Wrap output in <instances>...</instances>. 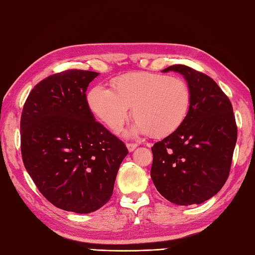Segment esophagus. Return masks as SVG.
I'll return each mask as SVG.
<instances>
[{"mask_svg": "<svg viewBox=\"0 0 255 255\" xmlns=\"http://www.w3.org/2000/svg\"><path fill=\"white\" fill-rule=\"evenodd\" d=\"M127 147H128V150L129 152H133L137 147V144L136 143H128L127 144Z\"/></svg>", "mask_w": 255, "mask_h": 255, "instance_id": "esophagus-1", "label": "esophagus"}]
</instances>
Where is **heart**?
I'll return each mask as SVG.
<instances>
[{
	"label": "heart",
	"mask_w": 255,
	"mask_h": 255,
	"mask_svg": "<svg viewBox=\"0 0 255 255\" xmlns=\"http://www.w3.org/2000/svg\"><path fill=\"white\" fill-rule=\"evenodd\" d=\"M91 111L113 131L122 128L131 113L133 133L155 137L179 128L191 107V90L184 79L151 72H133L114 80L113 89L97 85L88 94Z\"/></svg>",
	"instance_id": "b5f03b06"
}]
</instances>
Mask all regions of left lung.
I'll use <instances>...</instances> for the list:
<instances>
[{
    "label": "left lung",
    "mask_w": 255,
    "mask_h": 255,
    "mask_svg": "<svg viewBox=\"0 0 255 255\" xmlns=\"http://www.w3.org/2000/svg\"><path fill=\"white\" fill-rule=\"evenodd\" d=\"M191 90L183 124L152 146L151 177L156 190L177 205L200 204L227 182L238 138L232 104L210 76L186 65H172Z\"/></svg>",
    "instance_id": "8db88e82"
}]
</instances>
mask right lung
<instances>
[{"label":"right lung","mask_w":255,"mask_h":255,"mask_svg":"<svg viewBox=\"0 0 255 255\" xmlns=\"http://www.w3.org/2000/svg\"><path fill=\"white\" fill-rule=\"evenodd\" d=\"M99 73L68 70L37 83L24 103L21 152L42 195L56 208L91 213L109 202L128 148L95 121L86 100Z\"/></svg>","instance_id":"obj_1"}]
</instances>
